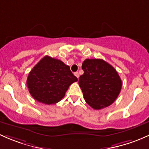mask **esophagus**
Masks as SVG:
<instances>
[{"label": "esophagus", "mask_w": 149, "mask_h": 149, "mask_svg": "<svg viewBox=\"0 0 149 149\" xmlns=\"http://www.w3.org/2000/svg\"><path fill=\"white\" fill-rule=\"evenodd\" d=\"M74 75L76 76V77L78 78V79H79V73H78V72H76V73H74Z\"/></svg>", "instance_id": "obj_1"}]
</instances>
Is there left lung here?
<instances>
[{"label":"left lung","mask_w":149,"mask_h":149,"mask_svg":"<svg viewBox=\"0 0 149 149\" xmlns=\"http://www.w3.org/2000/svg\"><path fill=\"white\" fill-rule=\"evenodd\" d=\"M79 84L86 102L93 109L108 107L119 95L122 81L115 68L102 59H86Z\"/></svg>","instance_id":"1"}]
</instances>
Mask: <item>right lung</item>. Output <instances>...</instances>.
<instances>
[{"label":"right lung","mask_w":149,"mask_h":149,"mask_svg":"<svg viewBox=\"0 0 149 149\" xmlns=\"http://www.w3.org/2000/svg\"><path fill=\"white\" fill-rule=\"evenodd\" d=\"M77 81L68 65L46 56L31 70L26 84L34 99L51 105L59 102L70 84Z\"/></svg>","instance_id":"obj_1"}]
</instances>
